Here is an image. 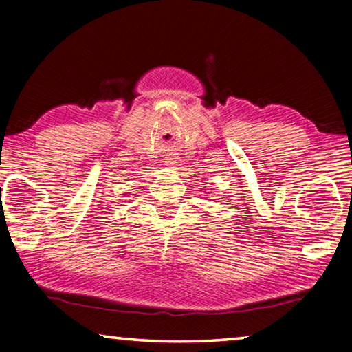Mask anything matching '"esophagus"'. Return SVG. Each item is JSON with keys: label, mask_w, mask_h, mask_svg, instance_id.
Masks as SVG:
<instances>
[{"label": "esophagus", "mask_w": 352, "mask_h": 352, "mask_svg": "<svg viewBox=\"0 0 352 352\" xmlns=\"http://www.w3.org/2000/svg\"><path fill=\"white\" fill-rule=\"evenodd\" d=\"M166 164H168V166H174L175 163H174V162H166Z\"/></svg>", "instance_id": "esophagus-1"}]
</instances>
